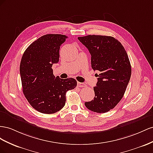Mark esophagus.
<instances>
[{"label": "esophagus", "mask_w": 153, "mask_h": 153, "mask_svg": "<svg viewBox=\"0 0 153 153\" xmlns=\"http://www.w3.org/2000/svg\"><path fill=\"white\" fill-rule=\"evenodd\" d=\"M77 86L78 87H81V88H84V87L86 86V85L85 83H83V82H77Z\"/></svg>", "instance_id": "1"}]
</instances>
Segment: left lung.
Wrapping results in <instances>:
<instances>
[{"label": "left lung", "mask_w": 153, "mask_h": 153, "mask_svg": "<svg viewBox=\"0 0 153 153\" xmlns=\"http://www.w3.org/2000/svg\"><path fill=\"white\" fill-rule=\"evenodd\" d=\"M78 40L90 52L91 68L99 72L94 87L95 97L85 105L94 112H108L123 97L130 80L131 67L127 52L112 36L88 35Z\"/></svg>", "instance_id": "left-lung-1"}]
</instances>
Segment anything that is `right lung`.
<instances>
[{
  "label": "right lung",
  "mask_w": 153,
  "mask_h": 153,
  "mask_svg": "<svg viewBox=\"0 0 153 153\" xmlns=\"http://www.w3.org/2000/svg\"><path fill=\"white\" fill-rule=\"evenodd\" d=\"M67 36L49 34L33 42L21 59L20 73L23 93L33 108L52 114L59 111L66 102V92L77 86L74 78L61 79L53 74L52 65L59 62L60 46Z\"/></svg>",
  "instance_id": "right-lung-1"
}]
</instances>
